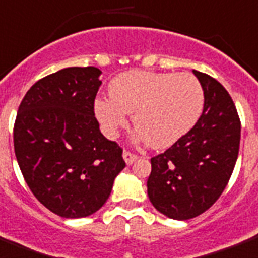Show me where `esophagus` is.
Returning <instances> with one entry per match:
<instances>
[{
  "instance_id": "esophagus-1",
  "label": "esophagus",
  "mask_w": 258,
  "mask_h": 258,
  "mask_svg": "<svg viewBox=\"0 0 258 258\" xmlns=\"http://www.w3.org/2000/svg\"><path fill=\"white\" fill-rule=\"evenodd\" d=\"M123 158H124L125 164L131 165L134 161L137 160L138 155L134 154V153H131V151H128V150H124V151H123Z\"/></svg>"
}]
</instances>
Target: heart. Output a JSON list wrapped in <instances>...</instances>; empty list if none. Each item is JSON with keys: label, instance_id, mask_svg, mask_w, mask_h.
<instances>
[{"label": "heart", "instance_id": "heart-1", "mask_svg": "<svg viewBox=\"0 0 258 258\" xmlns=\"http://www.w3.org/2000/svg\"><path fill=\"white\" fill-rule=\"evenodd\" d=\"M111 98H100L94 113L109 137L128 124L153 149L172 146L198 121L204 104L200 81L190 73H123L109 85Z\"/></svg>", "mask_w": 258, "mask_h": 258}]
</instances>
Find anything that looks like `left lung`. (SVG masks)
<instances>
[{"label":"left lung","instance_id":"left-lung-1","mask_svg":"<svg viewBox=\"0 0 258 258\" xmlns=\"http://www.w3.org/2000/svg\"><path fill=\"white\" fill-rule=\"evenodd\" d=\"M194 74L204 92L203 113L168 150L151 158L149 199L161 214L186 221L219 199L239 151L241 120L229 92L208 74Z\"/></svg>","mask_w":258,"mask_h":258}]
</instances>
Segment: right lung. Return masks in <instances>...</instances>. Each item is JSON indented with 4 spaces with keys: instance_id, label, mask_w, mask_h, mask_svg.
Instances as JSON below:
<instances>
[{
    "instance_id": "add662e5",
    "label": "right lung",
    "mask_w": 258,
    "mask_h": 258,
    "mask_svg": "<svg viewBox=\"0 0 258 258\" xmlns=\"http://www.w3.org/2000/svg\"><path fill=\"white\" fill-rule=\"evenodd\" d=\"M100 74L88 66L44 77L31 86L16 116L20 170L35 198L62 218L100 210L125 166L123 149L100 133L94 117Z\"/></svg>"
}]
</instances>
